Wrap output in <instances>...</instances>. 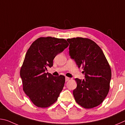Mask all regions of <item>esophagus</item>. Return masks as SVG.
Masks as SVG:
<instances>
[{"instance_id": "obj_1", "label": "esophagus", "mask_w": 125, "mask_h": 125, "mask_svg": "<svg viewBox=\"0 0 125 125\" xmlns=\"http://www.w3.org/2000/svg\"><path fill=\"white\" fill-rule=\"evenodd\" d=\"M65 82H68V80H69V79H70V78H68V77H65Z\"/></svg>"}]
</instances>
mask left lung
<instances>
[{
    "label": "left lung",
    "mask_w": 125,
    "mask_h": 125,
    "mask_svg": "<svg viewBox=\"0 0 125 125\" xmlns=\"http://www.w3.org/2000/svg\"><path fill=\"white\" fill-rule=\"evenodd\" d=\"M69 55L78 67H82L85 79L75 78L77 86L73 90L78 104L85 109L96 107L108 94L111 78L110 66L101 48L86 38L67 39Z\"/></svg>",
    "instance_id": "8db88e82"
}]
</instances>
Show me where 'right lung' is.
<instances>
[{
  "label": "right lung",
  "mask_w": 125,
  "mask_h": 125,
  "mask_svg": "<svg viewBox=\"0 0 125 125\" xmlns=\"http://www.w3.org/2000/svg\"><path fill=\"white\" fill-rule=\"evenodd\" d=\"M69 44L63 39L40 37L31 44L20 69L23 90L33 104L47 107L57 100L63 88L65 77H54L45 73L53 65V60Z\"/></svg>",
  "instance_id": "obj_1"
}]
</instances>
